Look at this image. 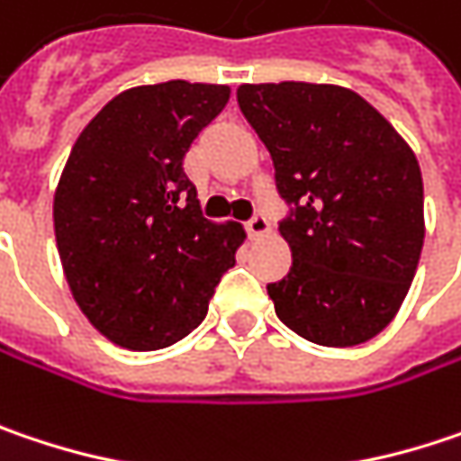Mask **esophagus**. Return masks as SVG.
<instances>
[{
    "label": "esophagus",
    "mask_w": 461,
    "mask_h": 461,
    "mask_svg": "<svg viewBox=\"0 0 461 461\" xmlns=\"http://www.w3.org/2000/svg\"><path fill=\"white\" fill-rule=\"evenodd\" d=\"M247 228H249V233H251L254 239H259V236L270 233V222H267V214L262 212V210H257V212L249 217Z\"/></svg>",
    "instance_id": "1"
}]
</instances>
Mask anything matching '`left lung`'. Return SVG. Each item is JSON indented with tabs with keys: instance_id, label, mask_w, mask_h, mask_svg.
<instances>
[{
	"instance_id": "1",
	"label": "left lung",
	"mask_w": 461,
	"mask_h": 461,
	"mask_svg": "<svg viewBox=\"0 0 461 461\" xmlns=\"http://www.w3.org/2000/svg\"><path fill=\"white\" fill-rule=\"evenodd\" d=\"M239 107L267 147L294 265L267 283L276 314L320 346L370 341L399 312L425 220L417 157L359 94L328 83H247Z\"/></svg>"
}]
</instances>
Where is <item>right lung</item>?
I'll list each match as a JSON object with an SVG mask.
<instances>
[{
    "mask_svg": "<svg viewBox=\"0 0 461 461\" xmlns=\"http://www.w3.org/2000/svg\"><path fill=\"white\" fill-rule=\"evenodd\" d=\"M228 96L214 83L128 88L68 157L54 194L57 249L78 307L113 344L154 351L181 341L236 265L241 225L210 222L183 170Z\"/></svg>",
    "mask_w": 461,
    "mask_h": 461,
    "instance_id": "add662e5",
    "label": "right lung"
}]
</instances>
